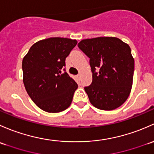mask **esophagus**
Returning <instances> with one entry per match:
<instances>
[{
	"mask_svg": "<svg viewBox=\"0 0 154 154\" xmlns=\"http://www.w3.org/2000/svg\"><path fill=\"white\" fill-rule=\"evenodd\" d=\"M77 76H78V77H79V78H80V76H81V75H80V74H78V75H77Z\"/></svg>",
	"mask_w": 154,
	"mask_h": 154,
	"instance_id": "1",
	"label": "esophagus"
}]
</instances>
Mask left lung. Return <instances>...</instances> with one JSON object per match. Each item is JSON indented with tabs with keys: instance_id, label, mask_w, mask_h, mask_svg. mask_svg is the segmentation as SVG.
<instances>
[{
	"instance_id": "left-lung-1",
	"label": "left lung",
	"mask_w": 154,
	"mask_h": 154,
	"mask_svg": "<svg viewBox=\"0 0 154 154\" xmlns=\"http://www.w3.org/2000/svg\"><path fill=\"white\" fill-rule=\"evenodd\" d=\"M78 47L90 58L93 82L85 90L90 103L103 110L120 107L133 85L134 59L129 45L118 38L99 37L84 39Z\"/></svg>"
}]
</instances>
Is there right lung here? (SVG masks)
Segmentation results:
<instances>
[{
    "instance_id": "obj_1",
    "label": "right lung",
    "mask_w": 154,
    "mask_h": 154,
    "mask_svg": "<svg viewBox=\"0 0 154 154\" xmlns=\"http://www.w3.org/2000/svg\"><path fill=\"white\" fill-rule=\"evenodd\" d=\"M76 44V40L66 38L44 39L35 43L23 58L25 89L44 111L61 112L72 102L78 85L64 67L66 58Z\"/></svg>"
}]
</instances>
